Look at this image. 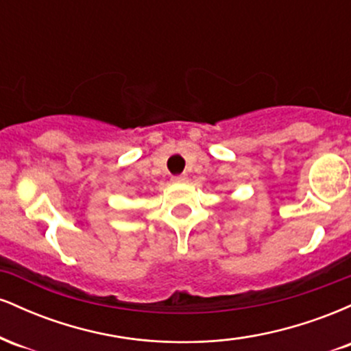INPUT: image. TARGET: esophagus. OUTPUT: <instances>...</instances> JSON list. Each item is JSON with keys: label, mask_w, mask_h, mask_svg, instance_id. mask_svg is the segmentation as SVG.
I'll list each match as a JSON object with an SVG mask.
<instances>
[{"label": "esophagus", "mask_w": 351, "mask_h": 351, "mask_svg": "<svg viewBox=\"0 0 351 351\" xmlns=\"http://www.w3.org/2000/svg\"><path fill=\"white\" fill-rule=\"evenodd\" d=\"M173 183H184V181H188V176L186 175H176L171 178Z\"/></svg>", "instance_id": "obj_1"}]
</instances>
